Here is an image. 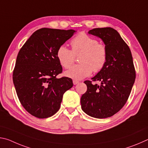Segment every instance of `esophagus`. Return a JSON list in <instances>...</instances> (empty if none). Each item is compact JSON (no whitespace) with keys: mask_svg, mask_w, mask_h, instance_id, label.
Masks as SVG:
<instances>
[{"mask_svg":"<svg viewBox=\"0 0 148 148\" xmlns=\"http://www.w3.org/2000/svg\"><path fill=\"white\" fill-rule=\"evenodd\" d=\"M79 83V81H77V80H73V84L74 85H76Z\"/></svg>","mask_w":148,"mask_h":148,"instance_id":"1","label":"esophagus"}]
</instances>
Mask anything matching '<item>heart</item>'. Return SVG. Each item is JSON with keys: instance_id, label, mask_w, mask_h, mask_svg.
<instances>
[{"instance_id": "1", "label": "heart", "mask_w": 148, "mask_h": 148, "mask_svg": "<svg viewBox=\"0 0 148 148\" xmlns=\"http://www.w3.org/2000/svg\"><path fill=\"white\" fill-rule=\"evenodd\" d=\"M72 50L60 46L57 51V58L62 67L69 69L74 63L75 56L79 57L81 64H76L64 72L66 77L74 80H80L90 76L94 71H101L108 60V51L104 44L85 33H80L71 42Z\"/></svg>"}]
</instances>
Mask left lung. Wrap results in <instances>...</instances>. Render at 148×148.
<instances>
[{
	"mask_svg": "<svg viewBox=\"0 0 148 148\" xmlns=\"http://www.w3.org/2000/svg\"><path fill=\"white\" fill-rule=\"evenodd\" d=\"M101 38L106 47L108 60L104 69L86 80L87 91L81 97L82 109L89 116L106 118L118 112L126 103L135 81L132 54L119 32L111 27L95 28L88 32Z\"/></svg>",
	"mask_w": 148,
	"mask_h": 148,
	"instance_id": "left-lung-1",
	"label": "left lung"
}]
</instances>
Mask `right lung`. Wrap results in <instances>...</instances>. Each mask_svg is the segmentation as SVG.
Segmentation results:
<instances>
[{
	"label": "right lung",
	"mask_w": 148,
	"mask_h": 148,
	"mask_svg": "<svg viewBox=\"0 0 148 148\" xmlns=\"http://www.w3.org/2000/svg\"><path fill=\"white\" fill-rule=\"evenodd\" d=\"M76 31L37 30L19 50L13 82L22 106L38 118H47L61 106L63 94L73 86L71 78H57L62 68L57 58L59 47Z\"/></svg>",
	"instance_id": "add662e5"
}]
</instances>
